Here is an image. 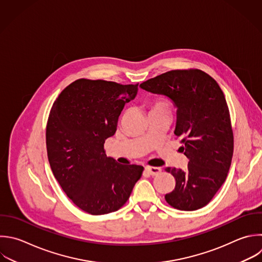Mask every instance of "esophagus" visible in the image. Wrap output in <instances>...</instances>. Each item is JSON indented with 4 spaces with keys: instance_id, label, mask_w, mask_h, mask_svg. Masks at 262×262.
<instances>
[{
    "instance_id": "34e87169",
    "label": "esophagus",
    "mask_w": 262,
    "mask_h": 262,
    "mask_svg": "<svg viewBox=\"0 0 262 262\" xmlns=\"http://www.w3.org/2000/svg\"><path fill=\"white\" fill-rule=\"evenodd\" d=\"M145 171H146L149 175L156 176V175H158V174L161 173V168H159V167H152V166H147V167H145Z\"/></svg>"
}]
</instances>
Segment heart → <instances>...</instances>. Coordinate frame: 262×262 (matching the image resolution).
I'll use <instances>...</instances> for the list:
<instances>
[{
	"label": "heart",
	"instance_id": "obj_1",
	"mask_svg": "<svg viewBox=\"0 0 262 262\" xmlns=\"http://www.w3.org/2000/svg\"><path fill=\"white\" fill-rule=\"evenodd\" d=\"M149 114L159 113V114H169L171 115L172 112V104L171 102L163 97H158L152 99L148 104Z\"/></svg>",
	"mask_w": 262,
	"mask_h": 262
}]
</instances>
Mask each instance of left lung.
I'll list each match as a JSON object with an SVG mask.
<instances>
[{
    "mask_svg": "<svg viewBox=\"0 0 262 262\" xmlns=\"http://www.w3.org/2000/svg\"><path fill=\"white\" fill-rule=\"evenodd\" d=\"M140 87L168 96L178 108L175 134L188 164L184 171L165 169L176 183L165 194L166 202L181 211L203 208L225 181L233 154L230 115L221 88L198 69L169 71Z\"/></svg>",
    "mask_w": 262,
    "mask_h": 262,
    "instance_id": "obj_1",
    "label": "left lung"
}]
</instances>
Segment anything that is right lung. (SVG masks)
Masks as SVG:
<instances>
[{
	"label": "right lung",
	"instance_id": "1",
	"mask_svg": "<svg viewBox=\"0 0 262 262\" xmlns=\"http://www.w3.org/2000/svg\"><path fill=\"white\" fill-rule=\"evenodd\" d=\"M137 86L79 79L61 91L51 107L46 127L51 170L72 202L91 215L122 208L141 177L142 166L119 164L104 150Z\"/></svg>",
	"mask_w": 262,
	"mask_h": 262
}]
</instances>
